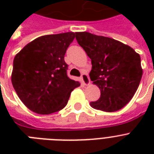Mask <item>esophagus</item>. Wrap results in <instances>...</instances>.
<instances>
[{
	"instance_id": "1",
	"label": "esophagus",
	"mask_w": 154,
	"mask_h": 154,
	"mask_svg": "<svg viewBox=\"0 0 154 154\" xmlns=\"http://www.w3.org/2000/svg\"><path fill=\"white\" fill-rule=\"evenodd\" d=\"M81 78H82V82H83V84H84L85 85H89V83H90V80H89V77L87 73H82Z\"/></svg>"
}]
</instances>
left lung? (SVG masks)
Instances as JSON below:
<instances>
[{
  "mask_svg": "<svg viewBox=\"0 0 154 154\" xmlns=\"http://www.w3.org/2000/svg\"><path fill=\"white\" fill-rule=\"evenodd\" d=\"M76 39L91 59L89 77L101 90L100 98L90 105L105 112L122 109L133 98L141 82L143 71L140 55L110 37L79 32H76Z\"/></svg>",
  "mask_w": 154,
  "mask_h": 154,
  "instance_id": "left-lung-1",
  "label": "left lung"
}]
</instances>
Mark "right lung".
<instances>
[{
    "mask_svg": "<svg viewBox=\"0 0 154 154\" xmlns=\"http://www.w3.org/2000/svg\"><path fill=\"white\" fill-rule=\"evenodd\" d=\"M74 32L45 35L26 45L15 56L11 80L16 93L31 111L50 114L67 105L80 86L67 76L65 54Z\"/></svg>",
    "mask_w": 154,
    "mask_h": 154,
    "instance_id": "obj_1",
    "label": "right lung"
}]
</instances>
